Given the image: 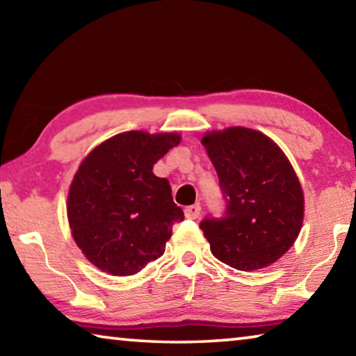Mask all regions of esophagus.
I'll use <instances>...</instances> for the list:
<instances>
[{"label": "esophagus", "mask_w": 356, "mask_h": 356, "mask_svg": "<svg viewBox=\"0 0 356 356\" xmlns=\"http://www.w3.org/2000/svg\"><path fill=\"white\" fill-rule=\"evenodd\" d=\"M201 215V206L200 204H195V206H188L185 209V216L190 220H196L197 216Z\"/></svg>", "instance_id": "esophagus-1"}]
</instances>
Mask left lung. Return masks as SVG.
<instances>
[{
	"mask_svg": "<svg viewBox=\"0 0 356 356\" xmlns=\"http://www.w3.org/2000/svg\"><path fill=\"white\" fill-rule=\"evenodd\" d=\"M202 144L218 174L226 210L200 227L210 251L237 270H259L284 254L303 222V191L292 165L261 131L231 127Z\"/></svg>",
	"mask_w": 356,
	"mask_h": 356,
	"instance_id": "1",
	"label": "left lung"
}]
</instances>
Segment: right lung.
<instances>
[{"instance_id":"obj_1","label":"right lung","mask_w":356,"mask_h":356,"mask_svg":"<svg viewBox=\"0 0 356 356\" xmlns=\"http://www.w3.org/2000/svg\"><path fill=\"white\" fill-rule=\"evenodd\" d=\"M179 143L177 134L125 131L83 160L69 190L67 215L78 248L97 268L135 275L163 256L184 212L172 201L170 182L152 168Z\"/></svg>"}]
</instances>
